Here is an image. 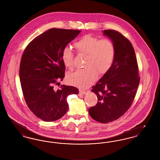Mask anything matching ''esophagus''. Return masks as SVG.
<instances>
[{
	"mask_svg": "<svg viewBox=\"0 0 160 160\" xmlns=\"http://www.w3.org/2000/svg\"><path fill=\"white\" fill-rule=\"evenodd\" d=\"M79 93L81 94H85L86 93V91L82 90V89H79Z\"/></svg>",
	"mask_w": 160,
	"mask_h": 160,
	"instance_id": "1",
	"label": "esophagus"
}]
</instances>
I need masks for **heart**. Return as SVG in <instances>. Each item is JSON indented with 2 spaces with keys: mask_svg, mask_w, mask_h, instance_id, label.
Listing matches in <instances>:
<instances>
[{
  "mask_svg": "<svg viewBox=\"0 0 160 160\" xmlns=\"http://www.w3.org/2000/svg\"><path fill=\"white\" fill-rule=\"evenodd\" d=\"M74 45L77 52L86 55L84 68L69 73L67 77L69 83L80 87H86L92 83L99 74H104L112 66L115 57V47L112 41L101 39L91 35L79 38ZM62 60L65 66L73 69L75 67L74 54L65 47L62 51Z\"/></svg>",
  "mask_w": 160,
  "mask_h": 160,
  "instance_id": "obj_1",
  "label": "heart"
}]
</instances>
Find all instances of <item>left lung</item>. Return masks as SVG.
Listing matches in <instances>:
<instances>
[{
    "label": "left lung",
    "mask_w": 160,
    "mask_h": 160,
    "mask_svg": "<svg viewBox=\"0 0 160 160\" xmlns=\"http://www.w3.org/2000/svg\"><path fill=\"white\" fill-rule=\"evenodd\" d=\"M115 47L114 62L110 69L92 86L97 104L89 109L92 118L108 123L117 120L131 106L140 82L138 67L133 47L120 32L104 30Z\"/></svg>",
    "instance_id": "8db88e82"
}]
</instances>
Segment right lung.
I'll return each mask as SVG.
<instances>
[{
	"instance_id": "1",
	"label": "right lung",
	"mask_w": 160,
	"mask_h": 160,
	"mask_svg": "<svg viewBox=\"0 0 160 160\" xmlns=\"http://www.w3.org/2000/svg\"><path fill=\"white\" fill-rule=\"evenodd\" d=\"M78 30L50 29L34 38L26 47L20 65V80L24 100L38 118L52 122L61 118L68 109L67 97L78 94L77 88L61 86L65 66L61 54L80 33Z\"/></svg>"
}]
</instances>
